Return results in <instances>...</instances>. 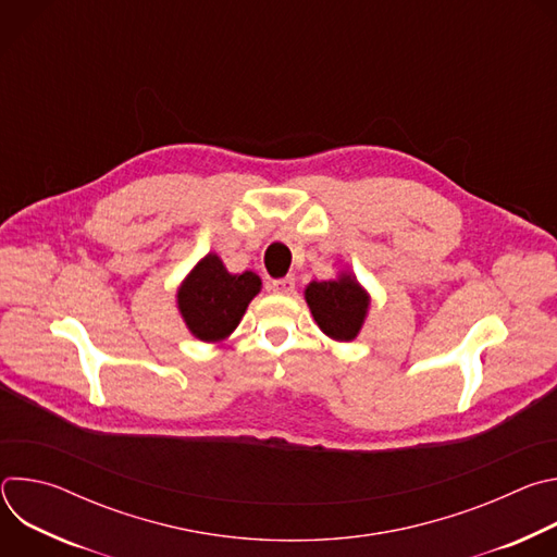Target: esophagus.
I'll return each instance as SVG.
<instances>
[{"instance_id":"obj_1","label":"esophagus","mask_w":557,"mask_h":557,"mask_svg":"<svg viewBox=\"0 0 557 557\" xmlns=\"http://www.w3.org/2000/svg\"><path fill=\"white\" fill-rule=\"evenodd\" d=\"M269 288L273 293H280V295H290L295 290V277H280V280H271L269 282Z\"/></svg>"}]
</instances>
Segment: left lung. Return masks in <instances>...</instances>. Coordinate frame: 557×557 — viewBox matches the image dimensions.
<instances>
[{"label":"left lung","mask_w":557,"mask_h":557,"mask_svg":"<svg viewBox=\"0 0 557 557\" xmlns=\"http://www.w3.org/2000/svg\"><path fill=\"white\" fill-rule=\"evenodd\" d=\"M306 304L320 326L335 342H352L366 320L370 297L352 275L310 282L304 290Z\"/></svg>","instance_id":"obj_1"}]
</instances>
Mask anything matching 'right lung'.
Segmentation results:
<instances>
[{
  "instance_id": "obj_1",
  "label": "right lung",
  "mask_w": 557,
  "mask_h": 557,
  "mask_svg": "<svg viewBox=\"0 0 557 557\" xmlns=\"http://www.w3.org/2000/svg\"><path fill=\"white\" fill-rule=\"evenodd\" d=\"M260 286L262 282L256 273L231 275L222 260L209 253L178 288V308L194 337L200 342H220L240 324Z\"/></svg>"
}]
</instances>
